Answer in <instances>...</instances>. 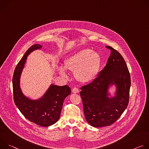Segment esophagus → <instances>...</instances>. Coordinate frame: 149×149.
<instances>
[{"mask_svg": "<svg viewBox=\"0 0 149 149\" xmlns=\"http://www.w3.org/2000/svg\"><path fill=\"white\" fill-rule=\"evenodd\" d=\"M72 91L73 93H75V94H77V93H78L79 92L78 88H76V87H74L72 90Z\"/></svg>", "mask_w": 149, "mask_h": 149, "instance_id": "obj_1", "label": "esophagus"}]
</instances>
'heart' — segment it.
Returning <instances> with one entry per match:
<instances>
[{
    "mask_svg": "<svg viewBox=\"0 0 149 149\" xmlns=\"http://www.w3.org/2000/svg\"><path fill=\"white\" fill-rule=\"evenodd\" d=\"M100 54L90 49H83L75 52L64 61L67 70L74 72L75 79L81 83H88L94 79L100 67ZM58 71L63 77H67L66 70L59 67Z\"/></svg>",
    "mask_w": 149,
    "mask_h": 149,
    "instance_id": "heart-1",
    "label": "heart"
}]
</instances>
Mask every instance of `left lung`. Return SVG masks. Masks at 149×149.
<instances>
[{"label": "left lung", "instance_id": "1", "mask_svg": "<svg viewBox=\"0 0 149 149\" xmlns=\"http://www.w3.org/2000/svg\"><path fill=\"white\" fill-rule=\"evenodd\" d=\"M111 54L104 69L90 84L81 88L85 117L94 127L110 125L116 122L128 105L131 86L130 73L121 54L110 46ZM115 85L114 96L108 90Z\"/></svg>", "mask_w": 149, "mask_h": 149}]
</instances>
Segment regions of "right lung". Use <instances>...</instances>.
<instances>
[{
    "label": "right lung",
    "instance_id": "obj_1",
    "mask_svg": "<svg viewBox=\"0 0 149 149\" xmlns=\"http://www.w3.org/2000/svg\"><path fill=\"white\" fill-rule=\"evenodd\" d=\"M40 48L42 46L39 44L31 47L16 67L12 79L13 99L25 118L39 125L47 127L59 120L63 101L71 91L67 85L58 86L51 84L43 96L38 100H31L23 94L20 87V78L27 56L33 51Z\"/></svg>",
    "mask_w": 149,
    "mask_h": 149
}]
</instances>
